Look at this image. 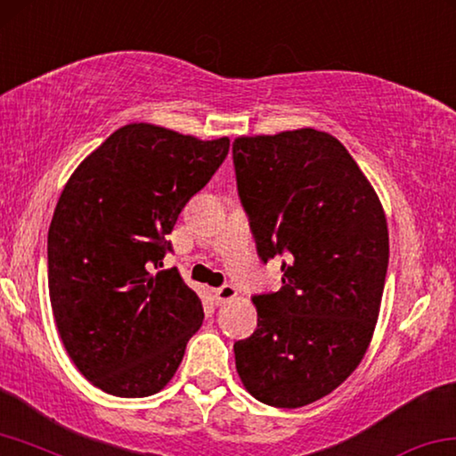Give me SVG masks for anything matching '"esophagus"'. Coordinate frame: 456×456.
<instances>
[{
    "mask_svg": "<svg viewBox=\"0 0 456 456\" xmlns=\"http://www.w3.org/2000/svg\"><path fill=\"white\" fill-rule=\"evenodd\" d=\"M234 297H236V289L232 285H222V287H218V289H214V299L218 305L226 304V301L234 299Z\"/></svg>",
    "mask_w": 456,
    "mask_h": 456,
    "instance_id": "1",
    "label": "esophagus"
}]
</instances>
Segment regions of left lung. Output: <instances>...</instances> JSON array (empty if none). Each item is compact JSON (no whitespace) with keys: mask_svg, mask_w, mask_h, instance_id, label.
I'll use <instances>...</instances> for the list:
<instances>
[{"mask_svg":"<svg viewBox=\"0 0 456 456\" xmlns=\"http://www.w3.org/2000/svg\"><path fill=\"white\" fill-rule=\"evenodd\" d=\"M232 159L258 256L283 258L281 289L252 297L256 330L234 342L236 370L258 402L301 408L332 394L367 353L387 275V220L326 132L240 136Z\"/></svg>","mask_w":456,"mask_h":456,"instance_id":"8db88e82","label":"left lung"}]
</instances>
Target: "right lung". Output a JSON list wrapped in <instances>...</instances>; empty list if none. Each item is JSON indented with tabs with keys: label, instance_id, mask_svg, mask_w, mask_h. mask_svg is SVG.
Masks as SVG:
<instances>
[{
	"label": "right lung",
	"instance_id": "add662e5",
	"mask_svg": "<svg viewBox=\"0 0 456 456\" xmlns=\"http://www.w3.org/2000/svg\"><path fill=\"white\" fill-rule=\"evenodd\" d=\"M230 140L128 124L77 167L48 228V293L81 375L116 397L171 381L204 320L201 299L165 269L181 209L218 171Z\"/></svg>",
	"mask_w": 456,
	"mask_h": 456
}]
</instances>
